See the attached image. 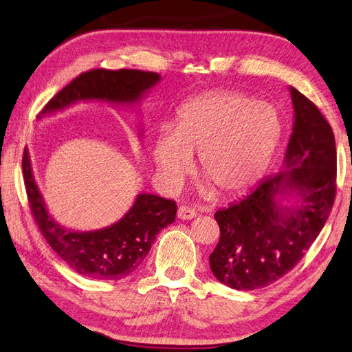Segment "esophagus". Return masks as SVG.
<instances>
[{
    "label": "esophagus",
    "instance_id": "esophagus-1",
    "mask_svg": "<svg viewBox=\"0 0 352 352\" xmlns=\"http://www.w3.org/2000/svg\"><path fill=\"white\" fill-rule=\"evenodd\" d=\"M196 215H197L196 210L188 208V206H181V208L177 209V218H179V220H184V221L192 220V218H196Z\"/></svg>",
    "mask_w": 352,
    "mask_h": 352
}]
</instances>
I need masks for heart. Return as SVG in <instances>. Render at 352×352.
<instances>
[{
	"label": "heart",
	"instance_id": "1",
	"mask_svg": "<svg viewBox=\"0 0 352 352\" xmlns=\"http://www.w3.org/2000/svg\"><path fill=\"white\" fill-rule=\"evenodd\" d=\"M283 132L277 108L242 93L210 90L186 100L152 142V160L176 188L199 153V171L221 197L247 192L267 171Z\"/></svg>",
	"mask_w": 352,
	"mask_h": 352
}]
</instances>
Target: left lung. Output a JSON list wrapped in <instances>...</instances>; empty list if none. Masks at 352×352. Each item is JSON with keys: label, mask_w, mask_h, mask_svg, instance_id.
Instances as JSON below:
<instances>
[{"label": "left lung", "mask_w": 352, "mask_h": 352, "mask_svg": "<svg viewBox=\"0 0 352 352\" xmlns=\"http://www.w3.org/2000/svg\"><path fill=\"white\" fill-rule=\"evenodd\" d=\"M292 134L278 173L218 209L221 236L212 274L236 291L265 287L291 271L329 220L336 196V142L318 107L289 87Z\"/></svg>", "instance_id": "obj_1"}]
</instances>
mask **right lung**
Listing matches in <instances>:
<instances>
[{
    "mask_svg": "<svg viewBox=\"0 0 352 352\" xmlns=\"http://www.w3.org/2000/svg\"><path fill=\"white\" fill-rule=\"evenodd\" d=\"M160 81L161 75L143 70H89L58 91L38 119L90 100L137 107ZM138 134L142 137L143 131L140 129ZM22 171L31 212L43 238L70 268L84 277L120 280L129 276L144 261L156 235L175 221L177 208L173 200L140 192L119 221L96 230H74L50 214L34 179L28 149L23 152Z\"/></svg>",
    "mask_w": 352,
    "mask_h": 352,
    "instance_id": "obj_1",
    "label": "right lung"
}]
</instances>
